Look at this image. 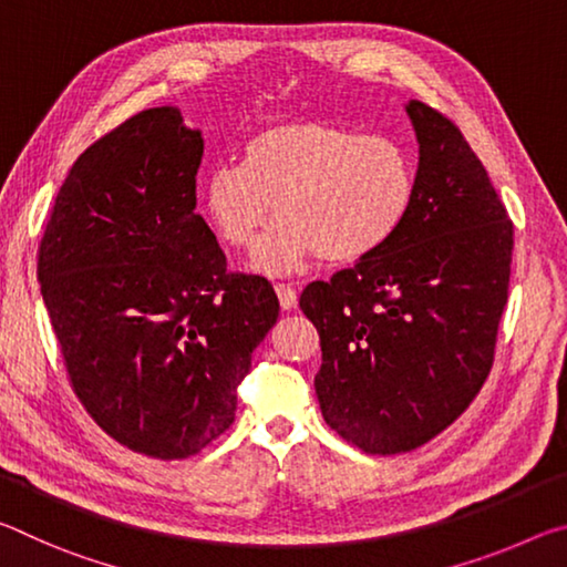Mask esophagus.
Segmentation results:
<instances>
[{
	"label": "esophagus",
	"instance_id": "obj_1",
	"mask_svg": "<svg viewBox=\"0 0 567 567\" xmlns=\"http://www.w3.org/2000/svg\"><path fill=\"white\" fill-rule=\"evenodd\" d=\"M275 292H277V297H280V307L282 310H295L297 307V292H295V287H290V285H275Z\"/></svg>",
	"mask_w": 567,
	"mask_h": 567
}]
</instances>
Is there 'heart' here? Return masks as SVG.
I'll list each match as a JSON object with an SVG mask.
<instances>
[{
  "label": "heart",
  "instance_id": "b5f03b06",
  "mask_svg": "<svg viewBox=\"0 0 567 567\" xmlns=\"http://www.w3.org/2000/svg\"><path fill=\"white\" fill-rule=\"evenodd\" d=\"M417 195V167L390 137H364L332 122H280L247 140L243 165L205 177L203 209L227 247L257 249L265 275L300 270L315 257L352 265L385 247Z\"/></svg>",
  "mask_w": 567,
  "mask_h": 567
}]
</instances>
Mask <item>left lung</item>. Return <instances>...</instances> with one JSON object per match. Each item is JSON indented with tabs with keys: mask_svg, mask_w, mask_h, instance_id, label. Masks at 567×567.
<instances>
[{
	"mask_svg": "<svg viewBox=\"0 0 567 567\" xmlns=\"http://www.w3.org/2000/svg\"><path fill=\"white\" fill-rule=\"evenodd\" d=\"M417 195L375 255L305 287L320 332L322 417L372 455L425 445L463 415L493 368L513 223L453 122L410 100Z\"/></svg>",
	"mask_w": 567,
	"mask_h": 567,
	"instance_id": "left-lung-1",
	"label": "left lung"
}]
</instances>
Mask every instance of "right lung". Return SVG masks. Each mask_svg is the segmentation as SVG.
Here are the masks:
<instances>
[{"label":"right lung","instance_id":"obj_1","mask_svg":"<svg viewBox=\"0 0 567 567\" xmlns=\"http://www.w3.org/2000/svg\"><path fill=\"white\" fill-rule=\"evenodd\" d=\"M203 152L177 107L122 122L72 165L37 262L76 398L117 443L159 460L233 425L237 385L280 315L265 277L227 272L195 213Z\"/></svg>","mask_w":567,"mask_h":567}]
</instances>
